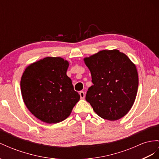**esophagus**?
Masks as SVG:
<instances>
[{"label":"esophagus","instance_id":"1","mask_svg":"<svg viewBox=\"0 0 159 159\" xmlns=\"http://www.w3.org/2000/svg\"><path fill=\"white\" fill-rule=\"evenodd\" d=\"M79 94H80V98L81 99H84V97H85V95H84V93L83 92V91H80V93H79Z\"/></svg>","mask_w":159,"mask_h":159}]
</instances>
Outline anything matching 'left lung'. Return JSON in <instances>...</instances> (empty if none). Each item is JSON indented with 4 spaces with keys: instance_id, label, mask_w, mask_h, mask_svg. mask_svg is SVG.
Masks as SVG:
<instances>
[{
    "instance_id": "left-lung-1",
    "label": "left lung",
    "mask_w": 159,
    "mask_h": 159,
    "mask_svg": "<svg viewBox=\"0 0 159 159\" xmlns=\"http://www.w3.org/2000/svg\"><path fill=\"white\" fill-rule=\"evenodd\" d=\"M93 85L86 100L101 118L115 121L127 114L136 99L138 75L136 65L118 50H101L84 58Z\"/></svg>"
}]
</instances>
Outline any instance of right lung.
I'll list each match as a JSON object with an SVG mask.
<instances>
[{"label":"right lung","instance_id":"obj_1","mask_svg":"<svg viewBox=\"0 0 159 159\" xmlns=\"http://www.w3.org/2000/svg\"><path fill=\"white\" fill-rule=\"evenodd\" d=\"M68 66L60 57H46L30 64L23 73L24 103L32 114L47 124L66 119L80 99L66 75Z\"/></svg>","mask_w":159,"mask_h":159}]
</instances>
